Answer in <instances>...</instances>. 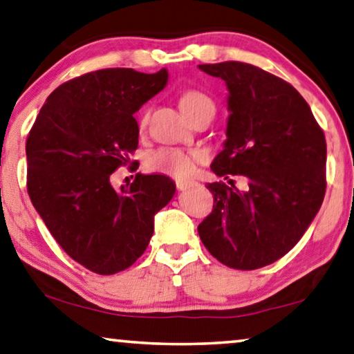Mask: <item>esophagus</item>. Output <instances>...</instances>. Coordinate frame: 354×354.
Masks as SVG:
<instances>
[{"label": "esophagus", "instance_id": "34e87169", "mask_svg": "<svg viewBox=\"0 0 354 354\" xmlns=\"http://www.w3.org/2000/svg\"><path fill=\"white\" fill-rule=\"evenodd\" d=\"M192 186V183H186V181H176V189L178 191H186Z\"/></svg>", "mask_w": 354, "mask_h": 354}]
</instances>
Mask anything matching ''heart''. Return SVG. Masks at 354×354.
<instances>
[{
    "instance_id": "obj_1",
    "label": "heart",
    "mask_w": 354,
    "mask_h": 354,
    "mask_svg": "<svg viewBox=\"0 0 354 354\" xmlns=\"http://www.w3.org/2000/svg\"><path fill=\"white\" fill-rule=\"evenodd\" d=\"M202 106H213L211 100L197 91H187L179 98V108L184 115H189ZM200 152L195 149H179V147H160L147 154L146 168L151 171L163 173L173 178H187L194 171L195 163L200 160Z\"/></svg>"
}]
</instances>
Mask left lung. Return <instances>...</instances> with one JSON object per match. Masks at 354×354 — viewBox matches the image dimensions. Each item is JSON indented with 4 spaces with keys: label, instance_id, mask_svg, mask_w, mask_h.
Returning a JSON list of instances; mask_svg holds the SVG:
<instances>
[{
    "label": "left lung",
    "instance_id": "left-lung-1",
    "mask_svg": "<svg viewBox=\"0 0 354 354\" xmlns=\"http://www.w3.org/2000/svg\"><path fill=\"white\" fill-rule=\"evenodd\" d=\"M198 68L229 91L227 140L211 170L248 179L246 191L208 184L214 205L198 235L224 266L254 270L291 251L319 211L326 138L308 103L283 79L241 62Z\"/></svg>",
    "mask_w": 354,
    "mask_h": 354
}]
</instances>
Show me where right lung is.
I'll list each match as a JSON object with an SVG mask.
<instances>
[{"label":"right lung","instance_id":"obj_1","mask_svg":"<svg viewBox=\"0 0 354 354\" xmlns=\"http://www.w3.org/2000/svg\"><path fill=\"white\" fill-rule=\"evenodd\" d=\"M168 71L131 68L87 73L47 97L26 140V186L35 209L63 251L88 270L113 275L143 254L154 216L176 186L138 173L115 191L111 175L138 147L133 114L163 91Z\"/></svg>","mask_w":354,"mask_h":354}]
</instances>
